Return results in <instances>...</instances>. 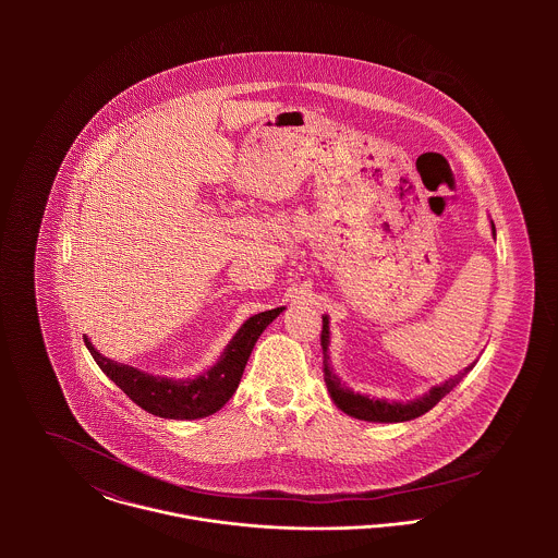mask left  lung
Instances as JSON below:
<instances>
[{
  "label": "left lung",
  "mask_w": 558,
  "mask_h": 558,
  "mask_svg": "<svg viewBox=\"0 0 558 558\" xmlns=\"http://www.w3.org/2000/svg\"><path fill=\"white\" fill-rule=\"evenodd\" d=\"M494 228V223H492ZM328 339H330V332H328V318L322 316V354H324V383L328 387V393L335 401V405L339 410H343L345 414L354 416V418H361V421H374V423H401V421H410V418H416L421 414H425L427 410H432L440 399L445 398L447 393L453 391V387L460 385V380L475 367L469 365L462 374L449 378L447 383L438 385V387H432L429 393H425L423 398L410 399V401H389V399H374L369 396H361V393H354L350 391L337 376L335 372L330 369V363H328Z\"/></svg>",
  "instance_id": "8db88e82"
}]
</instances>
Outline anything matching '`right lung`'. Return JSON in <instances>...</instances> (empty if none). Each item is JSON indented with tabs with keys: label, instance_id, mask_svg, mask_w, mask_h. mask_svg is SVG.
Listing matches in <instances>:
<instances>
[{
	"label": "right lung",
	"instance_id": "obj_1",
	"mask_svg": "<svg viewBox=\"0 0 558 558\" xmlns=\"http://www.w3.org/2000/svg\"><path fill=\"white\" fill-rule=\"evenodd\" d=\"M283 312V307L262 312L246 319L239 328V332L232 337L228 348L223 350L219 363L204 372L197 378L191 380H171L160 378L146 372H140L131 365L116 363L111 359H105L87 337H83L92 359L96 365L111 378L129 398L133 399L140 408H144L150 414H157L162 418H204L208 414H215L226 405V401L232 398L239 389L240 378L244 372V365L251 356V350L264 328Z\"/></svg>",
	"mask_w": 558,
	"mask_h": 558
}]
</instances>
